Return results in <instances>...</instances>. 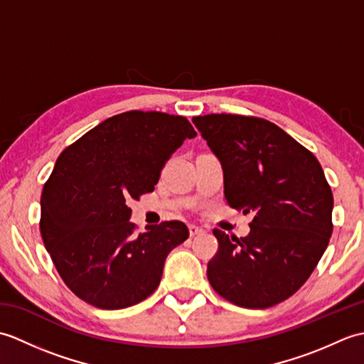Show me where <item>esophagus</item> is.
Masks as SVG:
<instances>
[{
    "instance_id": "obj_1",
    "label": "esophagus",
    "mask_w": 364,
    "mask_h": 364,
    "mask_svg": "<svg viewBox=\"0 0 364 364\" xmlns=\"http://www.w3.org/2000/svg\"><path fill=\"white\" fill-rule=\"evenodd\" d=\"M189 233H191V236L203 235V233H205V230H203V228H200V227H197V225H189Z\"/></svg>"
}]
</instances>
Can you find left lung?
I'll return each instance as SVG.
<instances>
[{
  "label": "left lung",
  "instance_id": "obj_1",
  "mask_svg": "<svg viewBox=\"0 0 364 364\" xmlns=\"http://www.w3.org/2000/svg\"><path fill=\"white\" fill-rule=\"evenodd\" d=\"M223 170L227 203L253 214L247 237L215 228L208 262L214 291L244 308L291 297L326 252L333 196L314 154L275 123L236 114L192 119Z\"/></svg>",
  "mask_w": 364,
  "mask_h": 364
}]
</instances>
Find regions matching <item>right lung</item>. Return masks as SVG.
<instances>
[{
  "label": "right lung",
  "instance_id": "add662e5",
  "mask_svg": "<svg viewBox=\"0 0 364 364\" xmlns=\"http://www.w3.org/2000/svg\"><path fill=\"white\" fill-rule=\"evenodd\" d=\"M196 136L181 115L128 111L59 154L42 191L41 235L75 296L102 310H120L158 288L167 255L189 230L170 220L136 235L127 203L153 192L166 161Z\"/></svg>",
  "mask_w": 364,
  "mask_h": 364
}]
</instances>
